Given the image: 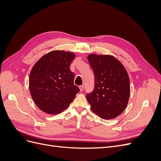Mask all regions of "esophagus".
Wrapping results in <instances>:
<instances>
[{
    "instance_id": "obj_1",
    "label": "esophagus",
    "mask_w": 161,
    "mask_h": 161,
    "mask_svg": "<svg viewBox=\"0 0 161 161\" xmlns=\"http://www.w3.org/2000/svg\"><path fill=\"white\" fill-rule=\"evenodd\" d=\"M79 88H80V91H82L84 90V86L83 85H81V86H79Z\"/></svg>"
}]
</instances>
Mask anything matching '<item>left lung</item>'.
Here are the masks:
<instances>
[{"instance_id": "left-lung-1", "label": "left lung", "mask_w": 161, "mask_h": 161, "mask_svg": "<svg viewBox=\"0 0 161 161\" xmlns=\"http://www.w3.org/2000/svg\"><path fill=\"white\" fill-rule=\"evenodd\" d=\"M87 58L94 72L95 86L86 94V99L101 118L114 119L128 105L130 85L127 71L112 56L90 54Z\"/></svg>"}]
</instances>
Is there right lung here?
I'll return each instance as SVG.
<instances>
[{
    "mask_svg": "<svg viewBox=\"0 0 161 161\" xmlns=\"http://www.w3.org/2000/svg\"><path fill=\"white\" fill-rule=\"evenodd\" d=\"M75 57L72 52L52 51L33 66L29 81L30 92L37 106L46 114L61 113L79 92L70 69Z\"/></svg>",
    "mask_w": 161,
    "mask_h": 161,
    "instance_id": "1",
    "label": "right lung"
}]
</instances>
